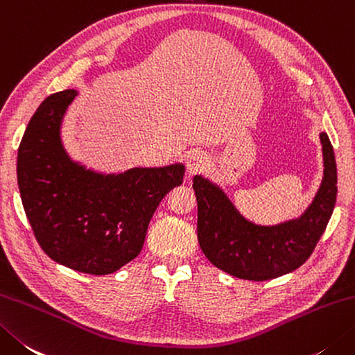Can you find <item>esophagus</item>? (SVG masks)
I'll list each match as a JSON object with an SVG mask.
<instances>
[{
	"label": "esophagus",
	"mask_w": 355,
	"mask_h": 355,
	"mask_svg": "<svg viewBox=\"0 0 355 355\" xmlns=\"http://www.w3.org/2000/svg\"><path fill=\"white\" fill-rule=\"evenodd\" d=\"M207 168V158L200 150H193L186 158V169L189 175H196V173H200L206 171Z\"/></svg>",
	"instance_id": "1"
}]
</instances>
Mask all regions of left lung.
Listing matches in <instances>:
<instances>
[{"instance_id": "left-lung-1", "label": "left lung", "mask_w": 355, "mask_h": 355, "mask_svg": "<svg viewBox=\"0 0 355 355\" xmlns=\"http://www.w3.org/2000/svg\"><path fill=\"white\" fill-rule=\"evenodd\" d=\"M320 141L324 169L314 200L298 218L274 226L246 220L220 186L201 175L193 177L198 243L214 266L237 279L265 282L293 272L309 259L337 198L334 149L324 132Z\"/></svg>"}]
</instances>
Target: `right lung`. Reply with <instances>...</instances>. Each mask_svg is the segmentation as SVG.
Instances as JSON below:
<instances>
[{"mask_svg": "<svg viewBox=\"0 0 355 355\" xmlns=\"http://www.w3.org/2000/svg\"><path fill=\"white\" fill-rule=\"evenodd\" d=\"M76 90L40 104L18 148L21 201L38 245L60 265L112 274L140 254L159 201L183 183L182 163L101 173L73 162L61 123Z\"/></svg>", "mask_w": 355, "mask_h": 355, "instance_id": "right-lung-1", "label": "right lung"}]
</instances>
